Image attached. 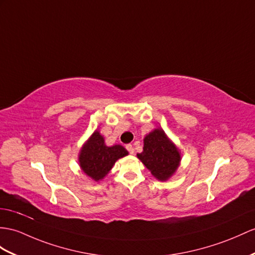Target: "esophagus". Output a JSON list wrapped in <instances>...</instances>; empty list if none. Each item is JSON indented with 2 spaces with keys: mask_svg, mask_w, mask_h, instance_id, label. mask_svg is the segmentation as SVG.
I'll return each mask as SVG.
<instances>
[{
  "mask_svg": "<svg viewBox=\"0 0 255 255\" xmlns=\"http://www.w3.org/2000/svg\"><path fill=\"white\" fill-rule=\"evenodd\" d=\"M127 149H128V151L131 153V154H133L134 153V147L131 145V144H128V145H127Z\"/></svg>",
  "mask_w": 255,
  "mask_h": 255,
  "instance_id": "esophagus-1",
  "label": "esophagus"
}]
</instances>
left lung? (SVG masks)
<instances>
[{
	"instance_id": "1",
	"label": "left lung",
	"mask_w": 255,
	"mask_h": 255,
	"mask_svg": "<svg viewBox=\"0 0 255 255\" xmlns=\"http://www.w3.org/2000/svg\"><path fill=\"white\" fill-rule=\"evenodd\" d=\"M137 158L158 181L165 182L175 174L182 154L163 129L157 128L144 137L142 152Z\"/></svg>"
}]
</instances>
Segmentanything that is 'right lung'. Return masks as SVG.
Segmentation results:
<instances>
[{
    "instance_id": "add662e5",
    "label": "right lung",
    "mask_w": 255,
    "mask_h": 255,
    "mask_svg": "<svg viewBox=\"0 0 255 255\" xmlns=\"http://www.w3.org/2000/svg\"><path fill=\"white\" fill-rule=\"evenodd\" d=\"M128 154L127 149L121 145L107 146L105 144L104 136L95 129L81 147L78 161L81 171L86 176L99 182L113 169L117 160Z\"/></svg>"
}]
</instances>
